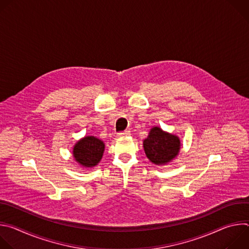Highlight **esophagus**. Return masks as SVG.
<instances>
[{"label": "esophagus", "instance_id": "obj_1", "mask_svg": "<svg viewBox=\"0 0 249 249\" xmlns=\"http://www.w3.org/2000/svg\"><path fill=\"white\" fill-rule=\"evenodd\" d=\"M127 136H130V131L129 130H125V131H122V132L118 133V137H127Z\"/></svg>", "mask_w": 249, "mask_h": 249}]
</instances>
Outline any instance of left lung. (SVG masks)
<instances>
[{"label": "left lung", "instance_id": "1", "mask_svg": "<svg viewBox=\"0 0 249 249\" xmlns=\"http://www.w3.org/2000/svg\"><path fill=\"white\" fill-rule=\"evenodd\" d=\"M144 150L152 162L164 164L178 155L180 141L178 137L165 133L159 127H154L144 141Z\"/></svg>", "mask_w": 249, "mask_h": 249}]
</instances>
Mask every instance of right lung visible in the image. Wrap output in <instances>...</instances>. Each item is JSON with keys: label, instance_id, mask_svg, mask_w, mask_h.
I'll return each instance as SVG.
<instances>
[{"label": "right lung", "instance_id": "obj_1", "mask_svg": "<svg viewBox=\"0 0 249 249\" xmlns=\"http://www.w3.org/2000/svg\"><path fill=\"white\" fill-rule=\"evenodd\" d=\"M104 151L103 142L93 136H88L80 140L74 147L75 160L84 166L96 165L102 158Z\"/></svg>", "mask_w": 249, "mask_h": 249}]
</instances>
